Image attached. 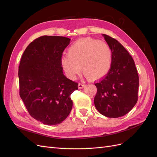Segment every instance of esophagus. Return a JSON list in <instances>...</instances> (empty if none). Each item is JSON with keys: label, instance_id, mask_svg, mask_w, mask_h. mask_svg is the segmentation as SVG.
Instances as JSON below:
<instances>
[{"label": "esophagus", "instance_id": "obj_1", "mask_svg": "<svg viewBox=\"0 0 157 157\" xmlns=\"http://www.w3.org/2000/svg\"><path fill=\"white\" fill-rule=\"evenodd\" d=\"M85 86V84H82V83H78V87L79 89H81L82 88H84Z\"/></svg>", "mask_w": 157, "mask_h": 157}]
</instances>
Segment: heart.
I'll return each instance as SVG.
<instances>
[{
	"mask_svg": "<svg viewBox=\"0 0 157 157\" xmlns=\"http://www.w3.org/2000/svg\"><path fill=\"white\" fill-rule=\"evenodd\" d=\"M112 58V50L107 43L87 37L71 45L68 54L61 58L60 63L67 77L71 80L76 78L82 69L88 79L98 80L105 77L110 71Z\"/></svg>",
	"mask_w": 157,
	"mask_h": 157,
	"instance_id": "obj_1",
	"label": "heart"
}]
</instances>
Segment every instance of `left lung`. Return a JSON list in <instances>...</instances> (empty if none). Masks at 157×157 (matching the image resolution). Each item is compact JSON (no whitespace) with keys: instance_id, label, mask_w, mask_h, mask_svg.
Listing matches in <instances>:
<instances>
[{"instance_id":"1","label":"left lung","mask_w":157,"mask_h":157,"mask_svg":"<svg viewBox=\"0 0 157 157\" xmlns=\"http://www.w3.org/2000/svg\"><path fill=\"white\" fill-rule=\"evenodd\" d=\"M110 46L112 63L107 75L95 82L94 104L101 115L118 118L130 112L138 99L139 76L132 57L119 42L103 35Z\"/></svg>"}]
</instances>
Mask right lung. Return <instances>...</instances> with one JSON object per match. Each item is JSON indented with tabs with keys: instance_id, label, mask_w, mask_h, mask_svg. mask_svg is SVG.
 <instances>
[{
	"instance_id": "1",
	"label": "right lung",
	"mask_w": 157,
	"mask_h": 157,
	"mask_svg": "<svg viewBox=\"0 0 157 157\" xmlns=\"http://www.w3.org/2000/svg\"><path fill=\"white\" fill-rule=\"evenodd\" d=\"M71 39L42 36L27 46L19 65L20 96L29 115L46 125L62 122L72 109L78 83L63 73L60 61Z\"/></svg>"
}]
</instances>
